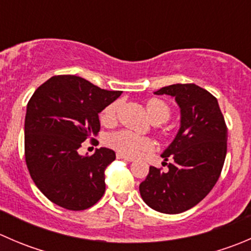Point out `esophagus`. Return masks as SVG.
<instances>
[{
    "instance_id": "obj_1",
    "label": "esophagus",
    "mask_w": 251,
    "mask_h": 251,
    "mask_svg": "<svg viewBox=\"0 0 251 251\" xmlns=\"http://www.w3.org/2000/svg\"><path fill=\"white\" fill-rule=\"evenodd\" d=\"M116 158L123 159V160H126V161H133L132 158H130V156H125V155H123V154H120V153L116 154Z\"/></svg>"
}]
</instances>
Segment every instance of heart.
<instances>
[{
    "mask_svg": "<svg viewBox=\"0 0 251 251\" xmlns=\"http://www.w3.org/2000/svg\"><path fill=\"white\" fill-rule=\"evenodd\" d=\"M120 103L113 102L100 113V123L105 126H110L115 123ZM147 114L153 124H163L169 120L171 115L170 105L160 98H149L144 103ZM107 144L111 149L125 156H137L142 153H147L153 149V141L148 137L137 136L128 131H119L111 133L107 137Z\"/></svg>",
    "mask_w": 251,
    "mask_h": 251,
    "instance_id": "heart-1",
    "label": "heart"
}]
</instances>
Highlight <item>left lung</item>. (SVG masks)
Returning a JSON list of instances; mask_svg holds the SVG:
<instances>
[{
  "instance_id": "left-lung-1",
  "label": "left lung",
  "mask_w": 251,
  "mask_h": 251,
  "mask_svg": "<svg viewBox=\"0 0 251 251\" xmlns=\"http://www.w3.org/2000/svg\"><path fill=\"white\" fill-rule=\"evenodd\" d=\"M155 95L175 97L181 111L176 137L161 156L168 170L149 168L140 193L149 207L179 214L201 201L214 188L227 153V126L217 100L194 83H176Z\"/></svg>"
}]
</instances>
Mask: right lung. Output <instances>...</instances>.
I'll use <instances>...</instances> for the list:
<instances>
[{
    "label": "right lung",
    "mask_w": 251,
    "mask_h": 251,
    "mask_svg": "<svg viewBox=\"0 0 251 251\" xmlns=\"http://www.w3.org/2000/svg\"><path fill=\"white\" fill-rule=\"evenodd\" d=\"M75 75H58L30 98L25 115V161L32 181L52 203L85 210L105 192L104 170L115 160L109 148L80 155L81 143L100 130L98 114L120 97Z\"/></svg>",
    "instance_id": "1"
}]
</instances>
